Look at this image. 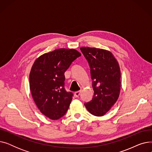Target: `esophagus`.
I'll return each instance as SVG.
<instances>
[{
  "label": "esophagus",
  "mask_w": 152,
  "mask_h": 152,
  "mask_svg": "<svg viewBox=\"0 0 152 152\" xmlns=\"http://www.w3.org/2000/svg\"><path fill=\"white\" fill-rule=\"evenodd\" d=\"M81 91H76V92H75V96L76 97H78L79 95H80V94H81Z\"/></svg>",
  "instance_id": "esophagus-1"
}]
</instances>
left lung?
I'll return each mask as SVG.
<instances>
[{"label":"left lung","instance_id":"8db88e82","mask_svg":"<svg viewBox=\"0 0 152 152\" xmlns=\"http://www.w3.org/2000/svg\"><path fill=\"white\" fill-rule=\"evenodd\" d=\"M80 49L89 63L94 91L92 99L84 105L92 115L102 116L108 112L119 97L120 68L110 51L88 47Z\"/></svg>","mask_w":152,"mask_h":152}]
</instances>
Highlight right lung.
Segmentation results:
<instances>
[{
  "mask_svg": "<svg viewBox=\"0 0 152 152\" xmlns=\"http://www.w3.org/2000/svg\"><path fill=\"white\" fill-rule=\"evenodd\" d=\"M81 54L75 49H59L40 56L29 74L33 100L45 116L57 120L65 115L73 94L65 89V72Z\"/></svg>",
  "mask_w": 152,
  "mask_h": 152,
  "instance_id": "add662e5",
  "label": "right lung"
}]
</instances>
